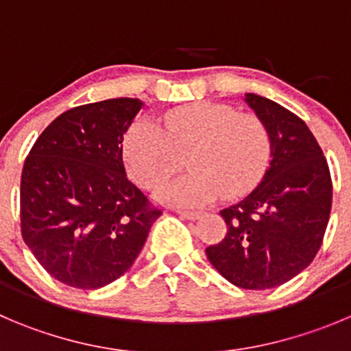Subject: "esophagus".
Wrapping results in <instances>:
<instances>
[{
	"mask_svg": "<svg viewBox=\"0 0 351 351\" xmlns=\"http://www.w3.org/2000/svg\"><path fill=\"white\" fill-rule=\"evenodd\" d=\"M176 213H178V215L182 216V218H185V220H197L199 216L202 215L201 211H185V209H183V211H182V209H180V211H176Z\"/></svg>",
	"mask_w": 351,
	"mask_h": 351,
	"instance_id": "obj_1",
	"label": "esophagus"
}]
</instances>
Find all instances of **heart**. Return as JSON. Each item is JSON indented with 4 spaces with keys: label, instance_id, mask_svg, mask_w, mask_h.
Masks as SVG:
<instances>
[{
    "label": "heart",
    "instance_id": "obj_1",
    "mask_svg": "<svg viewBox=\"0 0 351 351\" xmlns=\"http://www.w3.org/2000/svg\"><path fill=\"white\" fill-rule=\"evenodd\" d=\"M185 154L192 171L160 186L156 197L175 206H201L221 192L234 197L250 191L267 168L270 136L260 117L211 101L171 110L159 126L138 121L124 136V165L143 189L171 176Z\"/></svg>",
    "mask_w": 351,
    "mask_h": 351
}]
</instances>
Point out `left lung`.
<instances>
[{"mask_svg": "<svg viewBox=\"0 0 351 351\" xmlns=\"http://www.w3.org/2000/svg\"><path fill=\"white\" fill-rule=\"evenodd\" d=\"M244 101L267 126L270 165L261 182L221 209L223 241L208 260L242 289H270L308 267L319 253L332 204V182L308 126L286 107L256 93Z\"/></svg>", "mask_w": 351, "mask_h": 351, "instance_id": "left-lung-1", "label": "left lung"}]
</instances>
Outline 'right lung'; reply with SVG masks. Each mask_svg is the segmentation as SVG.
I'll return each instance as SVG.
<instances>
[{"instance_id":"right-lung-1","label":"right lung","mask_w":351,"mask_h":351,"mask_svg":"<svg viewBox=\"0 0 351 351\" xmlns=\"http://www.w3.org/2000/svg\"><path fill=\"white\" fill-rule=\"evenodd\" d=\"M143 109L110 98L60 114L32 145L21 180L22 237L45 270L98 289L135 263L162 215L128 180L123 140Z\"/></svg>"}]
</instances>
